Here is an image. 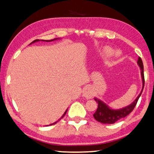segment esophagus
<instances>
[{
  "label": "esophagus",
  "mask_w": 154,
  "mask_h": 154,
  "mask_svg": "<svg viewBox=\"0 0 154 154\" xmlns=\"http://www.w3.org/2000/svg\"><path fill=\"white\" fill-rule=\"evenodd\" d=\"M83 96L85 97L86 98H91L93 96V92H92L91 89L89 87H85L83 90Z\"/></svg>",
  "instance_id": "34e87169"
}]
</instances>
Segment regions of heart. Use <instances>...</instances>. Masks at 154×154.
I'll return each instance as SVG.
<instances>
[{
  "instance_id": "1",
  "label": "heart",
  "mask_w": 154,
  "mask_h": 154,
  "mask_svg": "<svg viewBox=\"0 0 154 154\" xmlns=\"http://www.w3.org/2000/svg\"><path fill=\"white\" fill-rule=\"evenodd\" d=\"M112 51H113V50L110 47H108V46H105V47H104V48H102V53L104 55H106V56H108V55H110V54H111L112 53Z\"/></svg>"
}]
</instances>
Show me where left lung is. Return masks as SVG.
Instances as JSON below:
<instances>
[{"instance_id":"8db88e82","label":"left lung","mask_w":154,"mask_h":154,"mask_svg":"<svg viewBox=\"0 0 154 154\" xmlns=\"http://www.w3.org/2000/svg\"><path fill=\"white\" fill-rule=\"evenodd\" d=\"M137 65H139V67H140L142 83H143V87H142V89L140 94H139V96L137 97V98L134 100L130 105L127 106L124 108L120 109L111 108L110 107H109L106 103L102 102L101 100L95 97L94 100H96L97 104H98L97 110L96 111V112L94 114V117L96 121L104 124H113L117 121H119V120L127 116L128 114H129L131 112L133 111L134 108L135 107L137 103L139 97L141 96L145 84L143 65L141 58L140 57L138 58Z\"/></svg>"}]
</instances>
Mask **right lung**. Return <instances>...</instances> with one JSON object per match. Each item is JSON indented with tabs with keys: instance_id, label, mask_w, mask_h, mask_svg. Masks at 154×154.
Masks as SVG:
<instances>
[{
	"instance_id": "1",
	"label": "right lung",
	"mask_w": 154,
	"mask_h": 154,
	"mask_svg": "<svg viewBox=\"0 0 154 154\" xmlns=\"http://www.w3.org/2000/svg\"><path fill=\"white\" fill-rule=\"evenodd\" d=\"M59 39H60V38H54V39H53V40H41V41H43V42H52V41H54V40H59ZM39 41H40V40H35L34 41H33V42H32V43H31L30 44H33V43H35V42H39ZM67 110H68V109H66V111L65 112V113H64V114H63V115L62 116H61V117H60V118L59 119H58L57 121H56V122H54V123H52V124H50V125H54V124H56V123H57V122H58V121H60V120L61 119H62V118H63V117H64V116H65V114L66 113V112H67Z\"/></svg>"
}]
</instances>
